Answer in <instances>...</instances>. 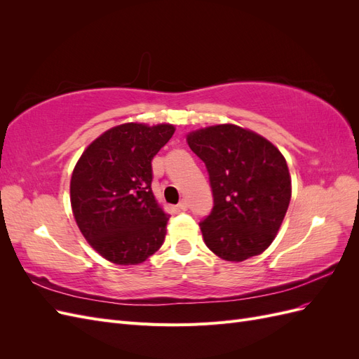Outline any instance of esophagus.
Returning a JSON list of instances; mask_svg holds the SVG:
<instances>
[{
  "label": "esophagus",
  "mask_w": 359,
  "mask_h": 359,
  "mask_svg": "<svg viewBox=\"0 0 359 359\" xmlns=\"http://www.w3.org/2000/svg\"><path fill=\"white\" fill-rule=\"evenodd\" d=\"M178 208H180L181 211H186V210L189 208V202H187V199H182V201L178 203Z\"/></svg>",
  "instance_id": "esophagus-1"
}]
</instances>
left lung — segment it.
<instances>
[{
  "label": "left lung",
  "instance_id": "obj_1",
  "mask_svg": "<svg viewBox=\"0 0 359 359\" xmlns=\"http://www.w3.org/2000/svg\"><path fill=\"white\" fill-rule=\"evenodd\" d=\"M206 166L214 206L199 223L212 253L231 262L260 255L274 241L290 202V175L280 151L233 124L187 136Z\"/></svg>",
  "mask_w": 359,
  "mask_h": 359
}]
</instances>
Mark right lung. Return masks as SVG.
I'll return each mask as SVG.
<instances>
[{
    "mask_svg": "<svg viewBox=\"0 0 359 359\" xmlns=\"http://www.w3.org/2000/svg\"><path fill=\"white\" fill-rule=\"evenodd\" d=\"M173 132L170 124L114 127L83 151L73 170L76 223L95 252L114 264L137 265L165 241L169 215L151 189V161Z\"/></svg>",
    "mask_w": 359,
    "mask_h": 359,
    "instance_id": "1",
    "label": "right lung"
}]
</instances>
